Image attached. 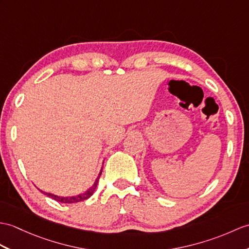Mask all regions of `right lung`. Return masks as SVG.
Wrapping results in <instances>:
<instances>
[{
    "label": "right lung",
    "mask_w": 249,
    "mask_h": 249,
    "mask_svg": "<svg viewBox=\"0 0 249 249\" xmlns=\"http://www.w3.org/2000/svg\"><path fill=\"white\" fill-rule=\"evenodd\" d=\"M102 171H103V169L101 170L100 174H98V177L96 178V180L93 183V186H92L90 189L87 190L85 193H82V194H79V195L68 196V197H63V196H57V195L51 194V193H45V192H43V191H41V192L43 194H45V195H48L49 197H52L53 199H55L57 201H60V203H63V204H73V203H78V201L86 200V199H88L90 196L94 193V191H95V189L97 187V183H98V179H100V176L102 174Z\"/></svg>",
    "instance_id": "right-lung-1"
}]
</instances>
